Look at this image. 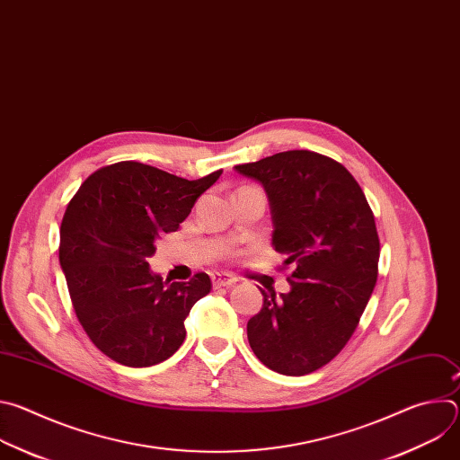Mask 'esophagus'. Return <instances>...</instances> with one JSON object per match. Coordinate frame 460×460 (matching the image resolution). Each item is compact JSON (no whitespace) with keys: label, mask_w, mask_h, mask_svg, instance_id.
I'll return each instance as SVG.
<instances>
[{"label":"esophagus","mask_w":460,"mask_h":460,"mask_svg":"<svg viewBox=\"0 0 460 460\" xmlns=\"http://www.w3.org/2000/svg\"><path fill=\"white\" fill-rule=\"evenodd\" d=\"M211 280H213V288H215V289H218V288H227V286H233V284L236 282V279L231 277V275H227V273H215V275L211 277Z\"/></svg>","instance_id":"34e87169"}]
</instances>
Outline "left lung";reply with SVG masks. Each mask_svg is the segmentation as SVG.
<instances>
[{"mask_svg":"<svg viewBox=\"0 0 460 460\" xmlns=\"http://www.w3.org/2000/svg\"><path fill=\"white\" fill-rule=\"evenodd\" d=\"M234 169L264 185L275 251L293 266L289 293L260 289L264 305L247 322L249 346L277 373H313L344 349L376 284L373 211L351 172L313 151L277 153Z\"/></svg>","mask_w":460,"mask_h":460,"instance_id":"left-lung-1","label":"left lung"}]
</instances>
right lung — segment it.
Here are the masks:
<instances>
[{"instance_id":"obj_1","label":"right lung","mask_w":460,"mask_h":460,"mask_svg":"<svg viewBox=\"0 0 460 460\" xmlns=\"http://www.w3.org/2000/svg\"><path fill=\"white\" fill-rule=\"evenodd\" d=\"M220 174L185 180L128 160L94 171L73 196L59 229V264L82 327L111 360L147 367L181 346L183 320L211 291V279L164 280L147 258Z\"/></svg>"}]
</instances>
